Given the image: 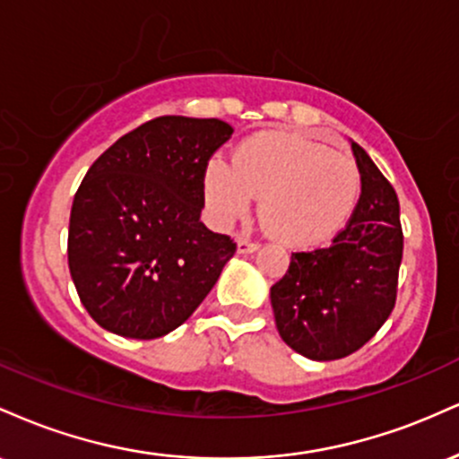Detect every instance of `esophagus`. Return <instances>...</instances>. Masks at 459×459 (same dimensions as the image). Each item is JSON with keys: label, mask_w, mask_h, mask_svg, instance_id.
I'll return each instance as SVG.
<instances>
[{"label": "esophagus", "mask_w": 459, "mask_h": 459, "mask_svg": "<svg viewBox=\"0 0 459 459\" xmlns=\"http://www.w3.org/2000/svg\"><path fill=\"white\" fill-rule=\"evenodd\" d=\"M256 250H259V244H256V241L246 239V237H239V239H237V252H239V255H250V252Z\"/></svg>", "instance_id": "34e87169"}]
</instances>
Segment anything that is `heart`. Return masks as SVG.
<instances>
[{
    "label": "heart",
    "instance_id": "heart-1",
    "mask_svg": "<svg viewBox=\"0 0 459 459\" xmlns=\"http://www.w3.org/2000/svg\"><path fill=\"white\" fill-rule=\"evenodd\" d=\"M358 189L360 175L350 157L291 131H259L237 146L233 166L213 157L203 172L215 222L230 226L247 213L252 196H261L263 226L287 246L330 239L350 218Z\"/></svg>",
    "mask_w": 459,
    "mask_h": 459
}]
</instances>
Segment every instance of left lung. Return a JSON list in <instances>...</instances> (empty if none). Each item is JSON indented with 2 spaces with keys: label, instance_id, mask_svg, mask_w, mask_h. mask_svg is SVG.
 I'll return each mask as SVG.
<instances>
[{
  "label": "left lung",
  "instance_id": "obj_1",
  "mask_svg": "<svg viewBox=\"0 0 459 459\" xmlns=\"http://www.w3.org/2000/svg\"><path fill=\"white\" fill-rule=\"evenodd\" d=\"M360 198L330 246L293 252L272 287V308L282 341L310 360L354 354L382 328L397 299L403 255L399 200L362 146L351 142Z\"/></svg>",
  "mask_w": 459,
  "mask_h": 459
}]
</instances>
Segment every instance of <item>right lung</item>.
<instances>
[{
    "mask_svg": "<svg viewBox=\"0 0 459 459\" xmlns=\"http://www.w3.org/2000/svg\"><path fill=\"white\" fill-rule=\"evenodd\" d=\"M233 134L218 118L160 116L116 140L83 177L68 224L77 296L105 330L168 334L200 307L237 246L200 222L203 172Z\"/></svg>",
    "mask_w": 459,
    "mask_h": 459,
    "instance_id": "add662e5",
    "label": "right lung"
}]
</instances>
